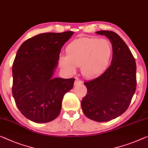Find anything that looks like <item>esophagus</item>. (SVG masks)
<instances>
[{
  "label": "esophagus",
  "mask_w": 148,
  "mask_h": 148,
  "mask_svg": "<svg viewBox=\"0 0 148 148\" xmlns=\"http://www.w3.org/2000/svg\"><path fill=\"white\" fill-rule=\"evenodd\" d=\"M81 83H82V81L79 79L78 78H76L75 81V85H78L79 84H81Z\"/></svg>",
  "instance_id": "esophagus-1"
}]
</instances>
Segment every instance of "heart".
<instances>
[{"label":"heart","mask_w":148,"mask_h":148,"mask_svg":"<svg viewBox=\"0 0 148 148\" xmlns=\"http://www.w3.org/2000/svg\"><path fill=\"white\" fill-rule=\"evenodd\" d=\"M67 56L60 57L59 64L67 71L73 73L81 66L86 77L99 75L107 69L113 56V49L108 40L81 37L73 40L66 48Z\"/></svg>","instance_id":"heart-1"}]
</instances>
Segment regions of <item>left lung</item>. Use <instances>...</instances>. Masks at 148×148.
I'll return each mask as SVG.
<instances>
[{"label": "left lung", "instance_id": "1", "mask_svg": "<svg viewBox=\"0 0 148 148\" xmlns=\"http://www.w3.org/2000/svg\"><path fill=\"white\" fill-rule=\"evenodd\" d=\"M112 44L111 65L103 73L84 82L86 95L81 101L83 112L92 120L109 121L127 110L136 89V63L123 39L110 31L96 32Z\"/></svg>", "mask_w": 148, "mask_h": 148}]
</instances>
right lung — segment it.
<instances>
[{"mask_svg": "<svg viewBox=\"0 0 148 148\" xmlns=\"http://www.w3.org/2000/svg\"><path fill=\"white\" fill-rule=\"evenodd\" d=\"M74 32L41 33L27 39L12 65V93L17 108L27 119L47 123L59 115L65 94L75 79L54 78L61 49Z\"/></svg>", "mask_w": 148, "mask_h": 148, "instance_id": "obj_1", "label": "right lung"}]
</instances>
